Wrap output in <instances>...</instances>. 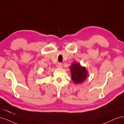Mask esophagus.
Instances as JSON below:
<instances>
[{"instance_id":"34e87169","label":"esophagus","mask_w":124,"mask_h":124,"mask_svg":"<svg viewBox=\"0 0 124 124\" xmlns=\"http://www.w3.org/2000/svg\"><path fill=\"white\" fill-rule=\"evenodd\" d=\"M56 67H57V68H62V63L61 62L57 63V65H56Z\"/></svg>"}]
</instances>
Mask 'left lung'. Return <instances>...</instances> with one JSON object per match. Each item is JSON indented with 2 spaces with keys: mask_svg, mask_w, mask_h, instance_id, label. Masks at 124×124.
<instances>
[{
  "mask_svg": "<svg viewBox=\"0 0 124 124\" xmlns=\"http://www.w3.org/2000/svg\"><path fill=\"white\" fill-rule=\"evenodd\" d=\"M71 79L76 84L84 82L88 76V71L85 67L82 66L80 63L74 62L70 67Z\"/></svg>",
  "mask_w": 124,
  "mask_h": 124,
  "instance_id": "left-lung-1",
  "label": "left lung"
}]
</instances>
